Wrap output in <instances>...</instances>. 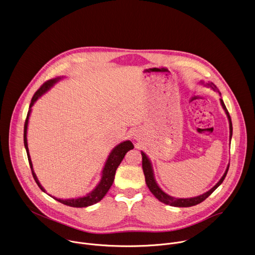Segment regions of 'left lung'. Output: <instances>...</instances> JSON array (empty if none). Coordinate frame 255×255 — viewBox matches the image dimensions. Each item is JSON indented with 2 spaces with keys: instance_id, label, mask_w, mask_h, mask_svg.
I'll return each mask as SVG.
<instances>
[{
  "instance_id": "8db88e82",
  "label": "left lung",
  "mask_w": 255,
  "mask_h": 255,
  "mask_svg": "<svg viewBox=\"0 0 255 255\" xmlns=\"http://www.w3.org/2000/svg\"><path fill=\"white\" fill-rule=\"evenodd\" d=\"M208 86L212 87L215 91H219L218 87L214 84V83H208ZM220 95L221 92H220ZM221 103H222V106L223 108L225 109L227 115H228V118H229V121H230V130H231V138L233 136V123H232V119H231V116H230V113L223 101V99H221ZM142 168H143V172H144V175H145V181H146V184L150 190V192L162 203L166 204V205H170L172 207H178V208H188V207H193V206H196V205H199L201 204L202 202H204L208 197H210L214 192L215 190L224 182L227 174H228V171H229V168L227 169L225 175L223 176V178L220 180V182L213 188L211 189L209 192H207L206 194H203L202 196H199V197H196V198H191V199H177V198H174V197H171L169 195H167L166 193H164L160 188L159 186L157 185L155 179H154V175H153V171H152V166H151V163L149 161V159L147 158V156L142 152Z\"/></svg>"
}]
</instances>
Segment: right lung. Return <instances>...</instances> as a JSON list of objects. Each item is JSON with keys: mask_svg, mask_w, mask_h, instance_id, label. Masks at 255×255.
Wrapping results in <instances>:
<instances>
[{"mask_svg": "<svg viewBox=\"0 0 255 255\" xmlns=\"http://www.w3.org/2000/svg\"><path fill=\"white\" fill-rule=\"evenodd\" d=\"M57 81V78H54V79H49L47 81H45L33 94L32 98H31V101H30V104H29V108H28V111H27V115H26V118H25V121H24V128H23V143H24V147H25V150H26V154H27V159H28V163H29V167H30V170H31V174H32V177L35 181V183L37 184V186L39 187V189L45 193L44 189L40 186L35 174L33 173V169H32V164H31V161H30V158H29V155H28V148H27V142H26V129H27V123H28V117H29V114H30V111H31V106L33 105V103L37 100V98L39 96H41L47 89H49L53 83H55ZM134 146L132 144V142L130 141H125L121 144H119L117 147H115L113 149V151L111 152V154L109 155L108 157V160L105 164V167H104V170H103V174H102V178H101V181L100 183L98 184V186L91 192L89 193L88 195H86L85 197H82V198H78V199H71V200H60V199H55L53 198L54 200H56L57 202L65 205V206H69V207H72V208H85V207H88V206H92L98 202H100L103 197L107 194V192L109 191L110 187L112 186L113 184V181H114V178H115V173H116V170L118 168V166L120 165V163L122 162L125 154L133 149Z\"/></svg>", "mask_w": 255, "mask_h": 255, "instance_id": "1", "label": "right lung"}]
</instances>
